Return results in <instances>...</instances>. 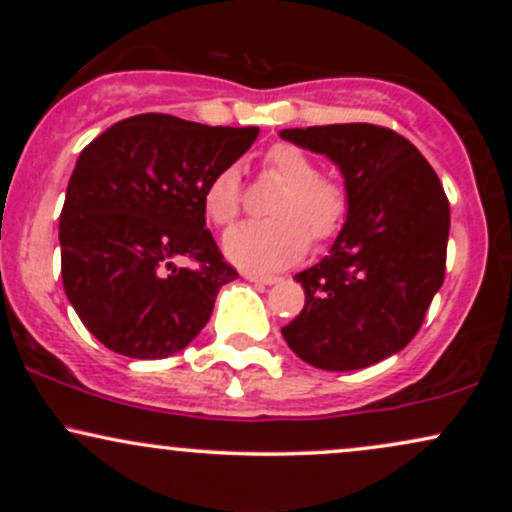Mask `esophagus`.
<instances>
[{"label":"esophagus","instance_id":"esophagus-1","mask_svg":"<svg viewBox=\"0 0 512 512\" xmlns=\"http://www.w3.org/2000/svg\"><path fill=\"white\" fill-rule=\"evenodd\" d=\"M245 279L255 281V284L272 286V284H279V281H281V276H274V274H257V272H248V274H245Z\"/></svg>","mask_w":512,"mask_h":512}]
</instances>
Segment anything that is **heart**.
Wrapping results in <instances>:
<instances>
[{
  "label": "heart",
  "mask_w": 512,
  "mask_h": 512,
  "mask_svg": "<svg viewBox=\"0 0 512 512\" xmlns=\"http://www.w3.org/2000/svg\"><path fill=\"white\" fill-rule=\"evenodd\" d=\"M269 178L284 182L269 202L267 221H250L231 228L223 238L228 260L245 269L269 272L301 260L308 240L325 243L337 236L349 211L346 190L337 180L320 175V168L293 144H274L262 158ZM204 211L216 226L236 221L243 207V190L236 168H223L204 187Z\"/></svg>",
  "instance_id": "obj_1"
}]
</instances>
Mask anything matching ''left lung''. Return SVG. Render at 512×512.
Returning <instances> with one entry per match:
<instances>
[{
  "instance_id": "1",
  "label": "left lung",
  "mask_w": 512,
  "mask_h": 512,
  "mask_svg": "<svg viewBox=\"0 0 512 512\" xmlns=\"http://www.w3.org/2000/svg\"><path fill=\"white\" fill-rule=\"evenodd\" d=\"M281 137L332 158L349 199L330 255L293 276L305 305L281 334L315 368H368L414 339L443 286L448 197L419 149L387 127L351 122Z\"/></svg>"
}]
</instances>
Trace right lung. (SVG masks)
<instances>
[{"label": "right lung", "instance_id": "add662e5", "mask_svg": "<svg viewBox=\"0 0 512 512\" xmlns=\"http://www.w3.org/2000/svg\"><path fill=\"white\" fill-rule=\"evenodd\" d=\"M257 134L146 113L115 122L81 151L60 214L62 284L110 351L166 358L207 325L216 293L238 272L204 228V187ZM175 256L196 267L175 268Z\"/></svg>", "mask_w": 512, "mask_h": 512}]
</instances>
